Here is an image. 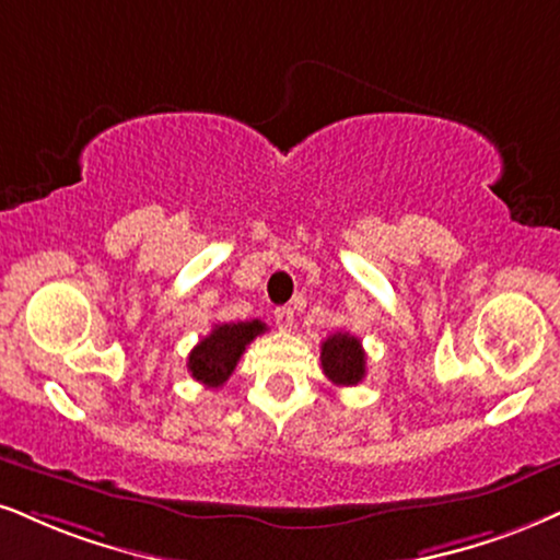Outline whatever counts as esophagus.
Here are the masks:
<instances>
[{
  "label": "esophagus",
  "mask_w": 560,
  "mask_h": 560,
  "mask_svg": "<svg viewBox=\"0 0 560 560\" xmlns=\"http://www.w3.org/2000/svg\"><path fill=\"white\" fill-rule=\"evenodd\" d=\"M293 322H295V316H293L291 306L275 308V324H278V329H282V332H285V329H293Z\"/></svg>",
  "instance_id": "34e87169"
}]
</instances>
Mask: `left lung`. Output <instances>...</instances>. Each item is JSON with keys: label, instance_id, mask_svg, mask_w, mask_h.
Here are the masks:
<instances>
[{"label": "left lung", "instance_id": "1", "mask_svg": "<svg viewBox=\"0 0 560 560\" xmlns=\"http://www.w3.org/2000/svg\"><path fill=\"white\" fill-rule=\"evenodd\" d=\"M324 376L337 386H355L365 376V353L358 337L335 332L322 342Z\"/></svg>", "mask_w": 560, "mask_h": 560}]
</instances>
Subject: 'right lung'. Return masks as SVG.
<instances>
[{
  "label": "right lung",
  "instance_id": "right-lung-1",
  "mask_svg": "<svg viewBox=\"0 0 560 560\" xmlns=\"http://www.w3.org/2000/svg\"><path fill=\"white\" fill-rule=\"evenodd\" d=\"M267 324L259 319L252 322H231V324H215L212 332L202 337L189 353V374L197 378L199 384L218 389L231 378L236 371L238 358L244 355L246 345L254 337L265 335Z\"/></svg>",
  "mask_w": 560,
  "mask_h": 560
}]
</instances>
